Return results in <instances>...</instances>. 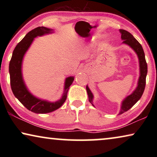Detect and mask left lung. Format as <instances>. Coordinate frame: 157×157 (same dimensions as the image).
Listing matches in <instances>:
<instances>
[{
    "instance_id": "8db88e82",
    "label": "left lung",
    "mask_w": 157,
    "mask_h": 157,
    "mask_svg": "<svg viewBox=\"0 0 157 157\" xmlns=\"http://www.w3.org/2000/svg\"><path fill=\"white\" fill-rule=\"evenodd\" d=\"M119 32L121 35V40H123L122 44L127 45L134 51V52L136 53L137 56H138L139 63V77L138 83H137V86L130 95L126 96L122 101L121 109H120L119 113V114H121V113L129 110L140 99L141 96H142L146 85V77L147 75V63L146 62L145 54L144 52L143 48L141 45L138 42V40L129 32L126 31L125 30L120 29ZM86 91L88 96H89V102L92 104V106H94L93 103L94 95L88 85H86Z\"/></svg>"
}]
</instances>
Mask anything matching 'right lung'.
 I'll return each mask as SVG.
<instances>
[{"mask_svg":"<svg viewBox=\"0 0 157 157\" xmlns=\"http://www.w3.org/2000/svg\"><path fill=\"white\" fill-rule=\"evenodd\" d=\"M53 33V29L44 26L36 28L29 32L16 46L9 63L10 86L13 93L25 108L36 113H50L59 109L65 102L68 89L74 80V76H68L66 78L61 98L53 102L36 97L30 92L25 85L22 74L23 60L25 53L29 50L34 38Z\"/></svg>","mask_w":157,"mask_h":157,"instance_id":"right-lung-1","label":"right lung"}]
</instances>
